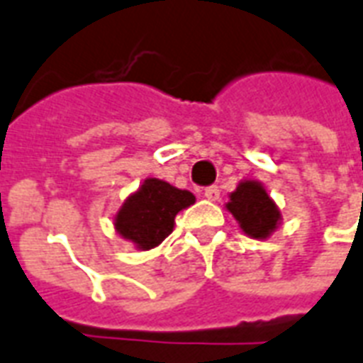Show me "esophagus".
Masks as SVG:
<instances>
[{"label":"esophagus","mask_w":363,"mask_h":363,"mask_svg":"<svg viewBox=\"0 0 363 363\" xmlns=\"http://www.w3.org/2000/svg\"><path fill=\"white\" fill-rule=\"evenodd\" d=\"M204 196H206L208 201H218L220 199V187L218 185H208L206 189H204Z\"/></svg>","instance_id":"34e87169"}]
</instances>
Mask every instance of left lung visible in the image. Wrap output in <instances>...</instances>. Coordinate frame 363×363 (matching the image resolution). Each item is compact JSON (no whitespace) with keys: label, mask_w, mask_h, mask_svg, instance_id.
I'll list each match as a JSON object with an SVG mask.
<instances>
[{"label":"left lung","mask_w":363,"mask_h":363,"mask_svg":"<svg viewBox=\"0 0 363 363\" xmlns=\"http://www.w3.org/2000/svg\"><path fill=\"white\" fill-rule=\"evenodd\" d=\"M238 225L254 238H267L280 221V212L259 182H240L227 202Z\"/></svg>","instance_id":"1"}]
</instances>
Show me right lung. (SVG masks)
<instances>
[{
    "label": "right lung",
    "mask_w": 363,
    "mask_h": 363,
    "mask_svg": "<svg viewBox=\"0 0 363 363\" xmlns=\"http://www.w3.org/2000/svg\"><path fill=\"white\" fill-rule=\"evenodd\" d=\"M193 202L195 195L189 191L178 189L162 179H145L115 216V229L138 248H155L174 231L176 213Z\"/></svg>",
    "instance_id": "obj_1"
}]
</instances>
